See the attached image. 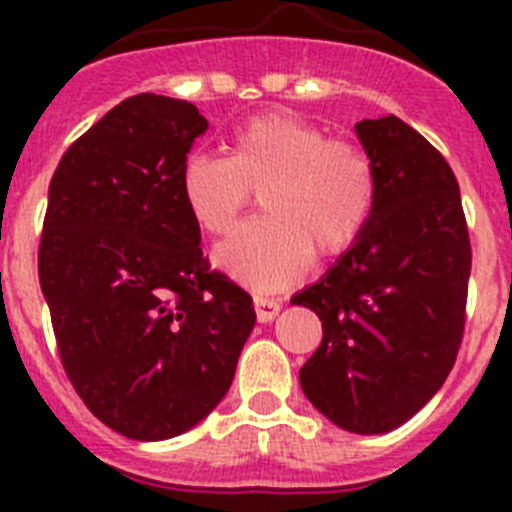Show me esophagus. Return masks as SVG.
<instances>
[{"instance_id": "esophagus-1", "label": "esophagus", "mask_w": 512, "mask_h": 512, "mask_svg": "<svg viewBox=\"0 0 512 512\" xmlns=\"http://www.w3.org/2000/svg\"><path fill=\"white\" fill-rule=\"evenodd\" d=\"M253 305H256L259 323H271L279 315V310H282V305L277 300H271V297H253Z\"/></svg>"}]
</instances>
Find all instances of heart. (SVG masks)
Instances as JSON below:
<instances>
[{"label": "heart", "mask_w": 512, "mask_h": 512, "mask_svg": "<svg viewBox=\"0 0 512 512\" xmlns=\"http://www.w3.org/2000/svg\"><path fill=\"white\" fill-rule=\"evenodd\" d=\"M179 187L189 215L212 235L228 233L253 189H261L266 215L215 248V264L256 292L297 282L315 251H348L377 205V169L369 151L289 115L248 120L233 135L228 158L192 153Z\"/></svg>", "instance_id": "heart-1"}]
</instances>
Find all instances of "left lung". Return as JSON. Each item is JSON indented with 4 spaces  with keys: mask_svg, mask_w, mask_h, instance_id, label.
<instances>
[{
    "mask_svg": "<svg viewBox=\"0 0 512 512\" xmlns=\"http://www.w3.org/2000/svg\"><path fill=\"white\" fill-rule=\"evenodd\" d=\"M377 169L364 235L292 297L323 323L300 387L330 423L395 431L431 400L456 361L472 271L467 220L446 158L400 117L356 122Z\"/></svg>",
    "mask_w": 512,
    "mask_h": 512,
    "instance_id": "1",
    "label": "left lung"
}]
</instances>
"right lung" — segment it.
Here are the masks:
<instances>
[{"instance_id":"add662e5","label":"right lung","mask_w":512,"mask_h":512,"mask_svg":"<svg viewBox=\"0 0 512 512\" xmlns=\"http://www.w3.org/2000/svg\"><path fill=\"white\" fill-rule=\"evenodd\" d=\"M207 120L187 99L135 94L63 153L38 251L58 354L112 431L166 441L233 382L256 312L202 256L179 174Z\"/></svg>"}]
</instances>
